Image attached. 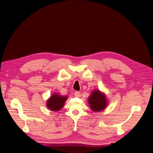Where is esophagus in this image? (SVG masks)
Returning <instances> with one entry per match:
<instances>
[{
	"label": "esophagus",
	"mask_w": 153,
	"mask_h": 153,
	"mask_svg": "<svg viewBox=\"0 0 153 153\" xmlns=\"http://www.w3.org/2000/svg\"><path fill=\"white\" fill-rule=\"evenodd\" d=\"M74 94H75V96L76 97H80L81 96V93L79 91H75V92H74Z\"/></svg>",
	"instance_id": "34e87169"
}]
</instances>
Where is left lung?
<instances>
[{
	"label": "left lung",
	"instance_id": "left-lung-1",
	"mask_svg": "<svg viewBox=\"0 0 153 153\" xmlns=\"http://www.w3.org/2000/svg\"><path fill=\"white\" fill-rule=\"evenodd\" d=\"M91 109L94 112H100L104 110L107 105V100L105 94L99 90H95L92 92L88 99Z\"/></svg>",
	"mask_w": 153,
	"mask_h": 153
}]
</instances>
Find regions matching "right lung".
Here are the masks:
<instances>
[{
    "label": "right lung",
    "mask_w": 153,
    "mask_h": 153,
    "mask_svg": "<svg viewBox=\"0 0 153 153\" xmlns=\"http://www.w3.org/2000/svg\"><path fill=\"white\" fill-rule=\"evenodd\" d=\"M67 98V96H62L60 94L53 93L47 100V106L50 110L57 112L63 107Z\"/></svg>",
    "instance_id": "1"
}]
</instances>
